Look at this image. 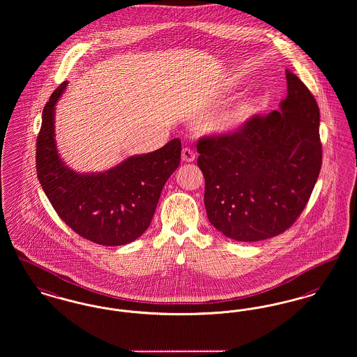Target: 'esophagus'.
Instances as JSON below:
<instances>
[{"mask_svg":"<svg viewBox=\"0 0 357 357\" xmlns=\"http://www.w3.org/2000/svg\"><path fill=\"white\" fill-rule=\"evenodd\" d=\"M181 158H183L184 162H192V161H195L196 154H195V151H192V149L184 148L183 149V154H181Z\"/></svg>","mask_w":357,"mask_h":357,"instance_id":"obj_1","label":"esophagus"}]
</instances>
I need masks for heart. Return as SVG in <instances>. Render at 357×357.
Returning a JSON list of instances; mask_svg holds the SVG:
<instances>
[{"mask_svg":"<svg viewBox=\"0 0 357 357\" xmlns=\"http://www.w3.org/2000/svg\"><path fill=\"white\" fill-rule=\"evenodd\" d=\"M255 105L251 99H244L242 102L236 103L223 115V125L227 129H234L241 125L254 114Z\"/></svg>","mask_w":357,"mask_h":357,"instance_id":"obj_1","label":"heart"}]
</instances>
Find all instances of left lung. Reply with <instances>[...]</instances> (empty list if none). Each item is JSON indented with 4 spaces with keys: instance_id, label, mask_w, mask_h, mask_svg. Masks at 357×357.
Masks as SVG:
<instances>
[{
    "instance_id": "left-lung-1",
    "label": "left lung",
    "mask_w": 357,
    "mask_h": 357,
    "mask_svg": "<svg viewBox=\"0 0 357 357\" xmlns=\"http://www.w3.org/2000/svg\"><path fill=\"white\" fill-rule=\"evenodd\" d=\"M286 80L280 112L255 114L236 132L197 142L206 216L229 239L258 242L284 232L319 178V105L298 76L286 71Z\"/></svg>"
}]
</instances>
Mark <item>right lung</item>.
<instances>
[{
  "instance_id": "1",
  "label": "right lung",
  "mask_w": 357,
  "mask_h": 357,
  "mask_svg": "<svg viewBox=\"0 0 357 357\" xmlns=\"http://www.w3.org/2000/svg\"><path fill=\"white\" fill-rule=\"evenodd\" d=\"M67 82L43 110L36 142L41 187L59 218L82 238L102 245H122L149 227L161 190L181 158V142L172 139L148 154L132 155L103 173L82 174L60 160L55 141V106Z\"/></svg>"
}]
</instances>
